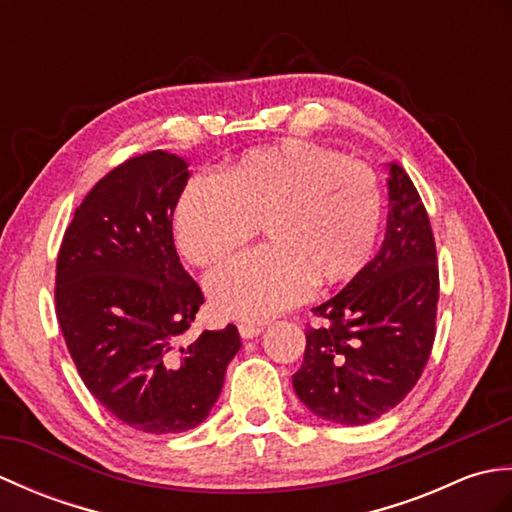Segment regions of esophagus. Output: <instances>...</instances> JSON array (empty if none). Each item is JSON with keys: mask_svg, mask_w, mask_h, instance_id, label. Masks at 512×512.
I'll list each match as a JSON object with an SVG mask.
<instances>
[{"mask_svg": "<svg viewBox=\"0 0 512 512\" xmlns=\"http://www.w3.org/2000/svg\"><path fill=\"white\" fill-rule=\"evenodd\" d=\"M264 332V325L262 323H239V334H242V339H255Z\"/></svg>", "mask_w": 512, "mask_h": 512, "instance_id": "34e87169", "label": "esophagus"}]
</instances>
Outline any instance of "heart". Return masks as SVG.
Here are the masks:
<instances>
[{
    "label": "heart",
    "mask_w": 512,
    "mask_h": 512,
    "mask_svg": "<svg viewBox=\"0 0 512 512\" xmlns=\"http://www.w3.org/2000/svg\"><path fill=\"white\" fill-rule=\"evenodd\" d=\"M380 217L383 193L365 162L292 138L246 151L220 182L191 180L173 233L193 266L209 268L237 255L262 226L270 246L209 279L217 312L262 321L297 306L312 286L339 288L361 275Z\"/></svg>",
    "instance_id": "obj_1"
}]
</instances>
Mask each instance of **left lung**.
<instances>
[{
	"mask_svg": "<svg viewBox=\"0 0 512 512\" xmlns=\"http://www.w3.org/2000/svg\"><path fill=\"white\" fill-rule=\"evenodd\" d=\"M389 215L378 255L312 312L303 363L292 376L314 416L367 424L405 398L436 341L440 275L427 209L407 171L389 165Z\"/></svg>",
	"mask_w": 512,
	"mask_h": 512,
	"instance_id": "left-lung-1",
	"label": "left lung"
}]
</instances>
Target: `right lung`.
Returning <instances> with one entry per match:
<instances>
[{
  "label": "right lung",
  "instance_id": "add662e5",
  "mask_svg": "<svg viewBox=\"0 0 512 512\" xmlns=\"http://www.w3.org/2000/svg\"><path fill=\"white\" fill-rule=\"evenodd\" d=\"M187 178V162L162 149L114 167L74 211L54 279V310L85 387L154 436L209 416L242 347L233 323L180 341L204 303L173 244Z\"/></svg>",
  "mask_w": 512,
  "mask_h": 512
}]
</instances>
